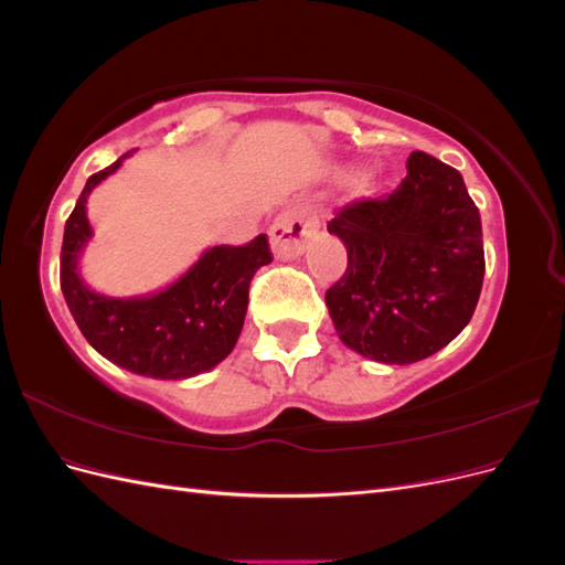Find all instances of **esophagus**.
<instances>
[{
    "label": "esophagus",
    "mask_w": 565,
    "mask_h": 565,
    "mask_svg": "<svg viewBox=\"0 0 565 565\" xmlns=\"http://www.w3.org/2000/svg\"><path fill=\"white\" fill-rule=\"evenodd\" d=\"M316 224L313 221L301 214L299 210H287L282 212L276 224L270 226L268 237H270V249L273 254L278 256V259H295L299 256L309 243V237L316 233Z\"/></svg>",
    "instance_id": "esophagus-1"
}]
</instances>
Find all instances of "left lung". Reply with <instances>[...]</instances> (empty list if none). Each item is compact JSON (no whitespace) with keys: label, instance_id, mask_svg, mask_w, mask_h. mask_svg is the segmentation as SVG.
Returning <instances> with one entry per match:
<instances>
[{"label":"left lung","instance_id":"obj_1","mask_svg":"<svg viewBox=\"0 0 565 565\" xmlns=\"http://www.w3.org/2000/svg\"><path fill=\"white\" fill-rule=\"evenodd\" d=\"M349 266L328 292L349 349L386 365L424 361L467 328L481 297V214L455 167L422 150L377 200H355L328 224Z\"/></svg>","mask_w":565,"mask_h":565}]
</instances>
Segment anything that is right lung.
I'll list each match as a JSON object with an SVG mask.
<instances>
[{
	"mask_svg": "<svg viewBox=\"0 0 565 565\" xmlns=\"http://www.w3.org/2000/svg\"><path fill=\"white\" fill-rule=\"evenodd\" d=\"M131 150L87 179L65 221L61 289L79 332L110 363L152 380H185L218 365L241 337L249 282L273 262L266 235L243 247L218 245L204 252L183 276L148 297L115 299L94 292L79 278L77 259L89 243L87 198L117 172Z\"/></svg>",
	"mask_w": 565,
	"mask_h": 565,
	"instance_id": "obj_1",
	"label": "right lung"
}]
</instances>
